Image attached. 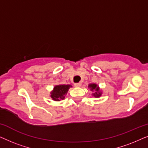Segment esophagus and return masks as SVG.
I'll return each instance as SVG.
<instances>
[{
  "label": "esophagus",
  "instance_id": "obj_1",
  "mask_svg": "<svg viewBox=\"0 0 148 148\" xmlns=\"http://www.w3.org/2000/svg\"><path fill=\"white\" fill-rule=\"evenodd\" d=\"M81 86H82V83L81 82L76 83V84H75V87H81Z\"/></svg>",
  "mask_w": 148,
  "mask_h": 148
}]
</instances>
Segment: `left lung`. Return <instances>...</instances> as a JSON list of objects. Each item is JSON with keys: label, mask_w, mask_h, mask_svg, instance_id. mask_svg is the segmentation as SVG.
<instances>
[{"label": "left lung", "mask_w": 148, "mask_h": 148, "mask_svg": "<svg viewBox=\"0 0 148 148\" xmlns=\"http://www.w3.org/2000/svg\"><path fill=\"white\" fill-rule=\"evenodd\" d=\"M88 88L90 89V90L93 92L92 96L95 98H99L102 96V90H100V87L96 84H90L88 85Z\"/></svg>", "instance_id": "obj_1"}]
</instances>
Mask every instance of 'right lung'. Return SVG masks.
Masks as SVG:
<instances>
[{
  "label": "right lung",
  "instance_id": "1",
  "mask_svg": "<svg viewBox=\"0 0 148 148\" xmlns=\"http://www.w3.org/2000/svg\"><path fill=\"white\" fill-rule=\"evenodd\" d=\"M70 88H72V86L69 84H60L55 86L50 92V98L54 101L63 100Z\"/></svg>",
  "mask_w": 148,
  "mask_h": 148
}]
</instances>
